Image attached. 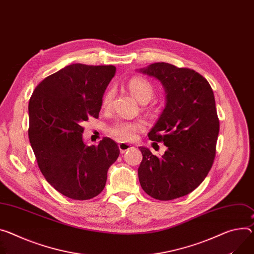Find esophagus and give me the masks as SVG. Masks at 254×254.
I'll list each match as a JSON object with an SVG mask.
<instances>
[{
	"label": "esophagus",
	"instance_id": "obj_1",
	"mask_svg": "<svg viewBox=\"0 0 254 254\" xmlns=\"http://www.w3.org/2000/svg\"><path fill=\"white\" fill-rule=\"evenodd\" d=\"M119 148H120L121 153H125L126 151H127V150H129V149H131L133 147L130 146L129 144H127V143H120L119 144Z\"/></svg>",
	"mask_w": 254,
	"mask_h": 254
}]
</instances>
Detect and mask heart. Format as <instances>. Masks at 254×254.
<instances>
[{
	"instance_id": "heart-1",
	"label": "heart",
	"mask_w": 254,
	"mask_h": 254,
	"mask_svg": "<svg viewBox=\"0 0 254 254\" xmlns=\"http://www.w3.org/2000/svg\"><path fill=\"white\" fill-rule=\"evenodd\" d=\"M127 87L131 94L142 103H147L152 99L155 93L153 84L143 77H132L127 82ZM114 95L113 88H108L102 96V106L107 108ZM146 128V125L142 121H125L120 120L114 123L108 129L110 135L121 142H132L136 139L140 131Z\"/></svg>"
}]
</instances>
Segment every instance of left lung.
Listing matches in <instances>:
<instances>
[{"label":"left lung","instance_id":"8db88e82","mask_svg":"<svg viewBox=\"0 0 254 254\" xmlns=\"http://www.w3.org/2000/svg\"><path fill=\"white\" fill-rule=\"evenodd\" d=\"M140 72L164 86L166 106L148 136L164 143L167 150L158 157L139 148L143 154L139 180L153 198H178L194 190L213 166L220 130L214 92L191 68L155 63Z\"/></svg>","mask_w":254,"mask_h":254}]
</instances>
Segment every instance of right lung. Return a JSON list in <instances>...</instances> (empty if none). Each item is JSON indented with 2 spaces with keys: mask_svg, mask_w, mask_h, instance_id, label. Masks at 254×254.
Returning a JSON list of instances; mask_svg holds the SVG:
<instances>
[{
  "mask_svg": "<svg viewBox=\"0 0 254 254\" xmlns=\"http://www.w3.org/2000/svg\"><path fill=\"white\" fill-rule=\"evenodd\" d=\"M114 65L73 64L43 79L29 100V141L38 167L66 197L86 200L104 189L107 171L120 156L118 144L103 137L83 142V123L98 119Z\"/></svg>",
  "mask_w": 254,
  "mask_h": 254,
  "instance_id": "right-lung-1",
  "label": "right lung"
}]
</instances>
